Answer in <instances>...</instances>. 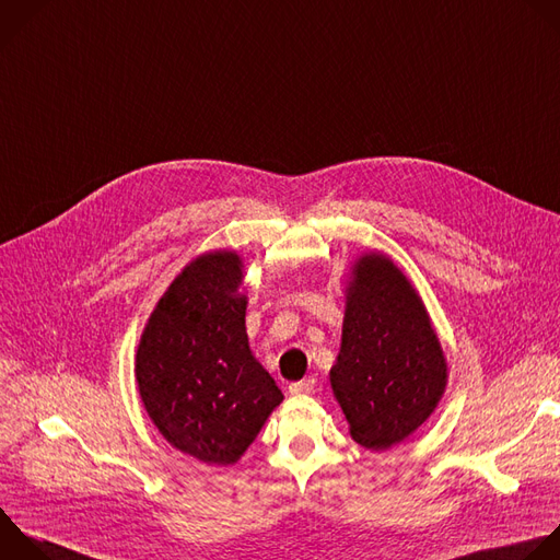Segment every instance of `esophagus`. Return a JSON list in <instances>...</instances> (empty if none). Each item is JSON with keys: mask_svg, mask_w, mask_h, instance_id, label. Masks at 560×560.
I'll return each instance as SVG.
<instances>
[{"mask_svg": "<svg viewBox=\"0 0 560 560\" xmlns=\"http://www.w3.org/2000/svg\"><path fill=\"white\" fill-rule=\"evenodd\" d=\"M314 385H316L314 378H303V381H299V383H292L288 389H290L292 396H301V394H312V392H314Z\"/></svg>", "mask_w": 560, "mask_h": 560, "instance_id": "34e87169", "label": "esophagus"}]
</instances>
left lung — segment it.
Wrapping results in <instances>:
<instances>
[{
    "instance_id": "left-lung-1",
    "label": "left lung",
    "mask_w": 560,
    "mask_h": 560,
    "mask_svg": "<svg viewBox=\"0 0 560 560\" xmlns=\"http://www.w3.org/2000/svg\"><path fill=\"white\" fill-rule=\"evenodd\" d=\"M329 381L351 438L371 451L409 438L444 394L438 334L418 292L385 255H364L353 266Z\"/></svg>"
}]
</instances>
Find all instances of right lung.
<instances>
[{
	"label": "right lung",
	"mask_w": 560,
	"mask_h": 560,
	"mask_svg": "<svg viewBox=\"0 0 560 560\" xmlns=\"http://www.w3.org/2000/svg\"><path fill=\"white\" fill-rule=\"evenodd\" d=\"M235 253L186 266L155 305L136 353V381L158 431L186 455L229 466L253 444L283 394L255 360Z\"/></svg>",
	"instance_id": "1"
}]
</instances>
